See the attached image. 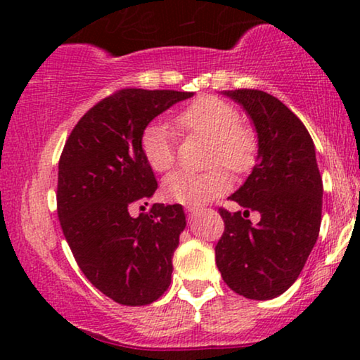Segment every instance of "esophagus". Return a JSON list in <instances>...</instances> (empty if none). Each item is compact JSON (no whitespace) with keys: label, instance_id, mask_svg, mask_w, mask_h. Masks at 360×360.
<instances>
[{"label":"esophagus","instance_id":"esophagus-1","mask_svg":"<svg viewBox=\"0 0 360 360\" xmlns=\"http://www.w3.org/2000/svg\"><path fill=\"white\" fill-rule=\"evenodd\" d=\"M186 213H188V218H193V216L200 213V208H196V206H188V208H186Z\"/></svg>","mask_w":360,"mask_h":360}]
</instances>
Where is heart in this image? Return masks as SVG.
I'll return each mask as SVG.
<instances>
[{"mask_svg": "<svg viewBox=\"0 0 360 360\" xmlns=\"http://www.w3.org/2000/svg\"><path fill=\"white\" fill-rule=\"evenodd\" d=\"M176 126L186 134L208 137L213 142L210 164H223L233 172L252 167L257 152L254 132L240 124L236 106L218 96H200L175 117ZM175 132L165 122H152L141 136V152L154 172H165L175 160ZM229 188V176L216 169L206 174L174 172L162 184V196L172 203L201 206Z\"/></svg>", "mask_w": 360, "mask_h": 360, "instance_id": "b5f03b06", "label": "heart"}]
</instances>
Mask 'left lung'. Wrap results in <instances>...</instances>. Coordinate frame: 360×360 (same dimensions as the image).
I'll list each match as a JSON object with an SVG mask.
<instances>
[{"label":"left lung","instance_id":"obj_1","mask_svg":"<svg viewBox=\"0 0 360 360\" xmlns=\"http://www.w3.org/2000/svg\"><path fill=\"white\" fill-rule=\"evenodd\" d=\"M257 132V164L229 196L244 216L221 208L224 233L216 265L231 290L250 300H270L298 278L321 226L323 180L307 127L278 98L260 90H228ZM249 210L261 213L252 225Z\"/></svg>","mask_w":360,"mask_h":360}]
</instances>
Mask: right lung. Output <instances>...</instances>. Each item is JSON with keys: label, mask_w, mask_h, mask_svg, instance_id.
Instances as JSON below:
<instances>
[{"label": "right lung", "mask_w": 360, "mask_h": 360, "mask_svg": "<svg viewBox=\"0 0 360 360\" xmlns=\"http://www.w3.org/2000/svg\"><path fill=\"white\" fill-rule=\"evenodd\" d=\"M191 96L142 88L112 93L77 122L58 162L57 213L73 257L101 293L126 307L149 304L169 288L186 226L181 205L154 203L149 213L129 214L157 190L141 136L154 117Z\"/></svg>", "instance_id": "obj_1"}]
</instances>
